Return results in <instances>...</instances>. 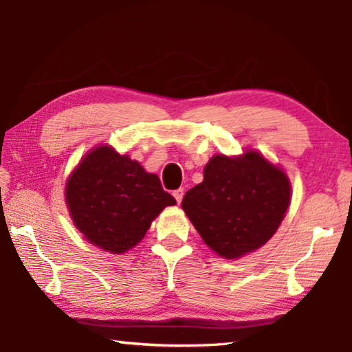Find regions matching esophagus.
Segmentation results:
<instances>
[{
	"mask_svg": "<svg viewBox=\"0 0 352 352\" xmlns=\"http://www.w3.org/2000/svg\"><path fill=\"white\" fill-rule=\"evenodd\" d=\"M183 195H184V190H183V188H180V189H175V190H174V197H175V200H177V204H182Z\"/></svg>",
	"mask_w": 352,
	"mask_h": 352,
	"instance_id": "obj_1",
	"label": "esophagus"
}]
</instances>
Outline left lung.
Masks as SVG:
<instances>
[{"instance_id": "8db88e82", "label": "left lung", "mask_w": 352, "mask_h": 352, "mask_svg": "<svg viewBox=\"0 0 352 352\" xmlns=\"http://www.w3.org/2000/svg\"><path fill=\"white\" fill-rule=\"evenodd\" d=\"M290 183L258 152L216 155L204 182L184 194L182 208L201 239L226 259L254 252L270 239L289 208Z\"/></svg>"}]
</instances>
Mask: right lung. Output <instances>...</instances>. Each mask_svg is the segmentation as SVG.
<instances>
[{"label":"right lung","instance_id":"add662e5","mask_svg":"<svg viewBox=\"0 0 352 352\" xmlns=\"http://www.w3.org/2000/svg\"><path fill=\"white\" fill-rule=\"evenodd\" d=\"M175 204L157 175L107 146L88 153L67 183V205L74 225L91 243L110 253L135 247L152 220Z\"/></svg>","mask_w":352,"mask_h":352}]
</instances>
